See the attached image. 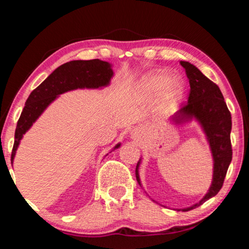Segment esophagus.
<instances>
[{
	"label": "esophagus",
	"instance_id": "34e87169",
	"mask_svg": "<svg viewBox=\"0 0 249 249\" xmlns=\"http://www.w3.org/2000/svg\"><path fill=\"white\" fill-rule=\"evenodd\" d=\"M135 134H137V132H135Z\"/></svg>",
	"mask_w": 249,
	"mask_h": 249
}]
</instances>
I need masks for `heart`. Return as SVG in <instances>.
Wrapping results in <instances>:
<instances>
[{"instance_id": "1", "label": "heart", "mask_w": 249, "mask_h": 249, "mask_svg": "<svg viewBox=\"0 0 249 249\" xmlns=\"http://www.w3.org/2000/svg\"><path fill=\"white\" fill-rule=\"evenodd\" d=\"M168 80H169V74L166 72L153 73L142 80L140 86V91L147 95L158 94L165 89Z\"/></svg>"}]
</instances>
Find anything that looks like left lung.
<instances>
[{
    "mask_svg": "<svg viewBox=\"0 0 249 249\" xmlns=\"http://www.w3.org/2000/svg\"><path fill=\"white\" fill-rule=\"evenodd\" d=\"M180 65L187 73L190 83V92L188 102H185L177 112L174 120L177 123L192 120L193 117L199 121L210 142L214 161L213 180L209 192L199 203L183 209L182 211L185 212L197 208L217 195L223 187L233 151L231 144V116L220 88L190 62L180 61ZM138 167L140 161L136 166V179L141 184Z\"/></svg>",
    "mask_w": 249,
    "mask_h": 249,
    "instance_id": "left-lung-1",
    "label": "left lung"
}]
</instances>
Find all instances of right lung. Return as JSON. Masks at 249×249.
I'll return each mask as SVG.
<instances>
[{
    "instance_id": "1",
    "label": "right lung",
    "mask_w": 249,
    "mask_h": 249,
    "mask_svg": "<svg viewBox=\"0 0 249 249\" xmlns=\"http://www.w3.org/2000/svg\"><path fill=\"white\" fill-rule=\"evenodd\" d=\"M113 75L111 65L100 59L93 60H73L61 65L49 77L40 83L29 94L25 103L18 126L15 129V141L12 150L11 161L13 162L16 149L19 145L23 135L31 128L34 122L40 116L46 107L59 94L74 89H98L109 83ZM117 144L115 148H119Z\"/></svg>"
}]
</instances>
